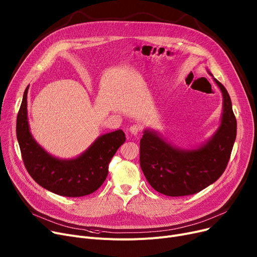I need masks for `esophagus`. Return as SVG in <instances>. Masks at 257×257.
<instances>
[{"mask_svg":"<svg viewBox=\"0 0 257 257\" xmlns=\"http://www.w3.org/2000/svg\"><path fill=\"white\" fill-rule=\"evenodd\" d=\"M142 130V127L139 126V125H132L130 128H129V131L131 134H134V136H137V134H139Z\"/></svg>","mask_w":257,"mask_h":257,"instance_id":"obj_1","label":"esophagus"}]
</instances>
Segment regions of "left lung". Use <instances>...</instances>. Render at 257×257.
Here are the masks:
<instances>
[{
  "label": "left lung",
  "instance_id": "1",
  "mask_svg": "<svg viewBox=\"0 0 257 257\" xmlns=\"http://www.w3.org/2000/svg\"><path fill=\"white\" fill-rule=\"evenodd\" d=\"M213 80L222 91L223 113L220 127L206 144L195 150H183L153 130L144 131L140 143L141 168L148 182L160 194L170 197L197 194L217 181L228 165L236 138V118L228 91L217 79Z\"/></svg>",
  "mask_w": 257,
  "mask_h": 257
}]
</instances>
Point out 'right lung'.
I'll return each instance as SVG.
<instances>
[{
	"label": "right lung",
	"mask_w": 257,
	"mask_h": 257,
	"mask_svg": "<svg viewBox=\"0 0 257 257\" xmlns=\"http://www.w3.org/2000/svg\"><path fill=\"white\" fill-rule=\"evenodd\" d=\"M17 118V138L24 165L30 176L46 190L63 197H82L96 192L105 181L108 165L126 141L123 130L101 136L88 149L74 159L50 155L33 139L27 115V93Z\"/></svg>",
	"instance_id": "right-lung-1"
}]
</instances>
